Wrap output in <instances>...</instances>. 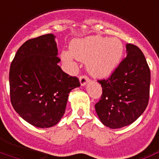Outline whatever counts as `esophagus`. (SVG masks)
Returning <instances> with one entry per match:
<instances>
[{
  "instance_id": "esophagus-1",
  "label": "esophagus",
  "mask_w": 159,
  "mask_h": 159,
  "mask_svg": "<svg viewBox=\"0 0 159 159\" xmlns=\"http://www.w3.org/2000/svg\"><path fill=\"white\" fill-rule=\"evenodd\" d=\"M88 82H89V78L86 75H82L80 77V83L81 86H84Z\"/></svg>"
}]
</instances>
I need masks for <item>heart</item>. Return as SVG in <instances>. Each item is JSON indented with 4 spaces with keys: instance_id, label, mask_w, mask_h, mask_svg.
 Masks as SVG:
<instances>
[{
    "instance_id": "heart-1",
    "label": "heart",
    "mask_w": 159,
    "mask_h": 159,
    "mask_svg": "<svg viewBox=\"0 0 159 159\" xmlns=\"http://www.w3.org/2000/svg\"><path fill=\"white\" fill-rule=\"evenodd\" d=\"M70 52H62L61 58L68 65H74V57L86 62L87 71L96 78H106L121 61L124 45L118 38L91 35L73 40Z\"/></svg>"
}]
</instances>
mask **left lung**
I'll return each instance as SVG.
<instances>
[{"instance_id":"1","label":"left lung","mask_w":159,"mask_h":159,"mask_svg":"<svg viewBox=\"0 0 159 159\" xmlns=\"http://www.w3.org/2000/svg\"><path fill=\"white\" fill-rule=\"evenodd\" d=\"M126 54L110 78L98 81L102 94L95 108L101 122L111 129L135 122L149 100L151 75L145 56L133 44H126Z\"/></svg>"}]
</instances>
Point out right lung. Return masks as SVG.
I'll use <instances>...</instances> for the list:
<instances>
[{
	"mask_svg": "<svg viewBox=\"0 0 159 159\" xmlns=\"http://www.w3.org/2000/svg\"><path fill=\"white\" fill-rule=\"evenodd\" d=\"M53 34L24 42L10 67L11 105L26 122L38 128L57 125L65 113L70 91L80 84L58 66Z\"/></svg>",
	"mask_w": 159,
	"mask_h": 159,
	"instance_id": "1",
	"label": "right lung"
}]
</instances>
